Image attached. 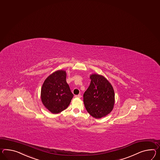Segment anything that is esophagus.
Segmentation results:
<instances>
[{"mask_svg": "<svg viewBox=\"0 0 160 160\" xmlns=\"http://www.w3.org/2000/svg\"><path fill=\"white\" fill-rule=\"evenodd\" d=\"M82 97L81 95H75V98H80Z\"/></svg>", "mask_w": 160, "mask_h": 160, "instance_id": "34e87169", "label": "esophagus"}]
</instances>
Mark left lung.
<instances>
[{"label": "left lung", "mask_w": 160, "mask_h": 160, "mask_svg": "<svg viewBox=\"0 0 160 160\" xmlns=\"http://www.w3.org/2000/svg\"><path fill=\"white\" fill-rule=\"evenodd\" d=\"M90 78L91 83L83 95V101L88 113L98 119L113 110L115 94L113 86L102 75L94 73Z\"/></svg>", "instance_id": "obj_1"}]
</instances>
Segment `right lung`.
Here are the masks:
<instances>
[{
    "label": "right lung",
    "instance_id": "add662e5",
    "mask_svg": "<svg viewBox=\"0 0 160 160\" xmlns=\"http://www.w3.org/2000/svg\"><path fill=\"white\" fill-rule=\"evenodd\" d=\"M66 78L65 70H57L47 77L42 87V103L53 114H58L66 109L73 97Z\"/></svg>",
    "mask_w": 160,
    "mask_h": 160
}]
</instances>
